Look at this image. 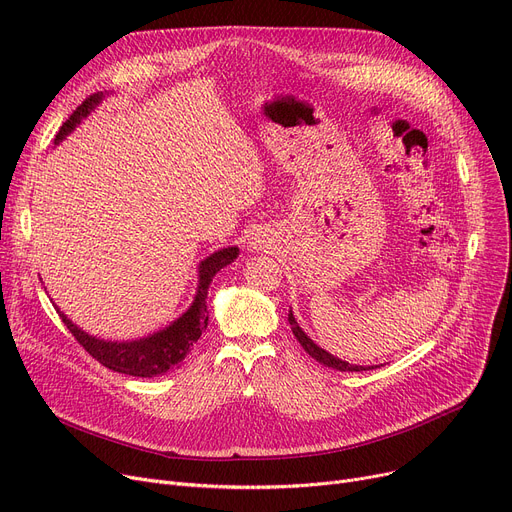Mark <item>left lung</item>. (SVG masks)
Masks as SVG:
<instances>
[{
  "label": "left lung",
  "instance_id": "obj_1",
  "mask_svg": "<svg viewBox=\"0 0 512 512\" xmlns=\"http://www.w3.org/2000/svg\"><path fill=\"white\" fill-rule=\"evenodd\" d=\"M288 321H290V328H292V334L297 336V340L301 342V346L305 348V351L315 359V361H319V363H324L326 367H332V369H338V371H367V369H373V365L371 367H363V365H351V363H346V361H342V359H338V357H334V355H330L328 351H324V348H319L303 330H301V326L297 324V319H294V315H292V311L288 313Z\"/></svg>",
  "mask_w": 512,
  "mask_h": 512
}]
</instances>
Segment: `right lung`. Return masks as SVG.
I'll use <instances>...</instances> for the list:
<instances>
[{
	"label": "right lung",
	"mask_w": 512,
	"mask_h": 512,
	"mask_svg": "<svg viewBox=\"0 0 512 512\" xmlns=\"http://www.w3.org/2000/svg\"><path fill=\"white\" fill-rule=\"evenodd\" d=\"M103 93H95L80 103L72 116L62 124L60 132L56 134V143L66 139L80 120L87 118L95 107L101 103ZM238 257V247H228L222 251H215L207 259L199 263V286L193 305L182 313L174 324L168 328L159 330L147 338L132 340V342H112V340H99L95 336H89L87 332L80 330L76 324L58 309L64 326L72 332V336L78 340V344L85 351L97 359L103 367L134 375V378H155V375H164L170 369H176L178 363L188 355L193 344L201 338L203 330L207 328V290L222 267L230 265Z\"/></svg>",
	"instance_id": "obj_1"
}]
</instances>
